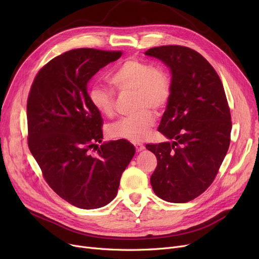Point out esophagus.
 <instances>
[{
  "label": "esophagus",
  "instance_id": "esophagus-1",
  "mask_svg": "<svg viewBox=\"0 0 259 259\" xmlns=\"http://www.w3.org/2000/svg\"><path fill=\"white\" fill-rule=\"evenodd\" d=\"M134 146H135V149H137V152H141L145 149V146L143 144H140V143L134 144Z\"/></svg>",
  "mask_w": 259,
  "mask_h": 259
}]
</instances>
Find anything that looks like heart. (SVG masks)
<instances>
[{"label":"heart","mask_w":259,"mask_h":259,"mask_svg":"<svg viewBox=\"0 0 259 259\" xmlns=\"http://www.w3.org/2000/svg\"><path fill=\"white\" fill-rule=\"evenodd\" d=\"M119 92H134V108L140 110L133 115L121 117L107 127L110 138L133 143L143 142L155 124V111L165 108L171 94V84L165 71L139 60H127L109 77ZM92 107L100 114L110 116L114 109V95L105 87L93 85L88 90Z\"/></svg>","instance_id":"obj_1"}]
</instances>
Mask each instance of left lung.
Masks as SVG:
<instances>
[{
  "instance_id": "8db88e82",
  "label": "left lung",
  "mask_w": 259,
  "mask_h": 259,
  "mask_svg": "<svg viewBox=\"0 0 259 259\" xmlns=\"http://www.w3.org/2000/svg\"><path fill=\"white\" fill-rule=\"evenodd\" d=\"M147 57L171 72V94L158 131L171 142L148 144L157 166L150 183L169 202L194 199L214 181L228 152L232 129L222 80L198 52L168 45L149 49Z\"/></svg>"
}]
</instances>
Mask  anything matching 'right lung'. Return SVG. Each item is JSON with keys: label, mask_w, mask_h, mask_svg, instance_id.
I'll return each mask as SVG.
<instances>
[{"label": "right lung", "mask_w": 259, "mask_h": 259, "mask_svg": "<svg viewBox=\"0 0 259 259\" xmlns=\"http://www.w3.org/2000/svg\"><path fill=\"white\" fill-rule=\"evenodd\" d=\"M121 51L79 48L51 60L36 74L27 102L28 146L50 188L80 209H98L117 194L135 154L126 140H103V118L87 86ZM91 148L97 154L90 153Z\"/></svg>", "instance_id": "1"}]
</instances>
